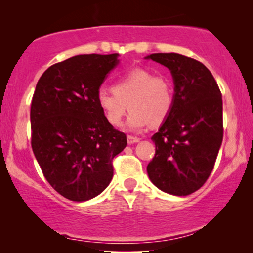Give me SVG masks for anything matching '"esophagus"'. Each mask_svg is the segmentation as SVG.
Wrapping results in <instances>:
<instances>
[{"label": "esophagus", "mask_w": 253, "mask_h": 253, "mask_svg": "<svg viewBox=\"0 0 253 253\" xmlns=\"http://www.w3.org/2000/svg\"><path fill=\"white\" fill-rule=\"evenodd\" d=\"M126 140H127V144L131 145V144H136V143H138V141H139V138L133 137V136H127Z\"/></svg>", "instance_id": "1"}]
</instances>
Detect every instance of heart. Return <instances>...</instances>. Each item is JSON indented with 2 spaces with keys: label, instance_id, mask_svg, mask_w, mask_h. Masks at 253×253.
<instances>
[{
  "label": "heart",
  "instance_id": "obj_1",
  "mask_svg": "<svg viewBox=\"0 0 253 253\" xmlns=\"http://www.w3.org/2000/svg\"><path fill=\"white\" fill-rule=\"evenodd\" d=\"M96 103L113 126H119L130 109L126 126L129 130L138 131L150 122L158 126L167 119L174 103V93L166 76L136 68L120 76L114 83L113 91L100 88Z\"/></svg>",
  "mask_w": 253,
  "mask_h": 253
}]
</instances>
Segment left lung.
<instances>
[{
  "instance_id": "obj_1",
  "label": "left lung",
  "mask_w": 253,
  "mask_h": 253,
  "mask_svg": "<svg viewBox=\"0 0 253 253\" xmlns=\"http://www.w3.org/2000/svg\"><path fill=\"white\" fill-rule=\"evenodd\" d=\"M145 58L167 67L175 85L171 112L152 137L155 155L148 177L169 195H191L205 184L222 144V95L199 61L175 53Z\"/></svg>"
}]
</instances>
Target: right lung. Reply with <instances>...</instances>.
<instances>
[{
	"label": "right lung",
	"instance_id": "1",
	"mask_svg": "<svg viewBox=\"0 0 253 253\" xmlns=\"http://www.w3.org/2000/svg\"><path fill=\"white\" fill-rule=\"evenodd\" d=\"M119 54L77 55L41 76L31 103V145L44 178L72 202L100 195L113 178V159L126 146L96 103Z\"/></svg>",
	"mask_w": 253,
	"mask_h": 253
}]
</instances>
